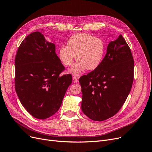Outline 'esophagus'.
Masks as SVG:
<instances>
[{"label":"esophagus","mask_w":152,"mask_h":152,"mask_svg":"<svg viewBox=\"0 0 152 152\" xmlns=\"http://www.w3.org/2000/svg\"><path fill=\"white\" fill-rule=\"evenodd\" d=\"M72 80H73L74 83H77L78 81V77L75 76H73V77H72Z\"/></svg>","instance_id":"34e87169"}]
</instances>
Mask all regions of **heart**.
<instances>
[{"instance_id": "heart-1", "label": "heart", "mask_w": 152, "mask_h": 152, "mask_svg": "<svg viewBox=\"0 0 152 152\" xmlns=\"http://www.w3.org/2000/svg\"><path fill=\"white\" fill-rule=\"evenodd\" d=\"M105 51L102 39L86 33L72 35L67 45H62L58 50V57L66 66L73 63L75 55L77 60L72 66L69 72L78 75L85 69L94 70L101 65Z\"/></svg>"}]
</instances>
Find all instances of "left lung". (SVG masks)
Returning <instances> with one entry per match:
<instances>
[{
  "instance_id": "left-lung-1",
  "label": "left lung",
  "mask_w": 152,
  "mask_h": 152,
  "mask_svg": "<svg viewBox=\"0 0 152 152\" xmlns=\"http://www.w3.org/2000/svg\"><path fill=\"white\" fill-rule=\"evenodd\" d=\"M134 75L132 52L120 35L108 45L99 66L79 80L83 113L94 121H102L115 115L130 93Z\"/></svg>"
}]
</instances>
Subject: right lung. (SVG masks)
Returning <instances> with one entry per match:
<instances>
[{
    "label": "right lung",
    "instance_id": "obj_1",
    "mask_svg": "<svg viewBox=\"0 0 152 152\" xmlns=\"http://www.w3.org/2000/svg\"><path fill=\"white\" fill-rule=\"evenodd\" d=\"M65 68L55 53V45L41 33L26 37L15 59V88L24 108L33 116L45 119L60 109L72 83L71 74L60 75Z\"/></svg>",
    "mask_w": 152,
    "mask_h": 152
}]
</instances>
